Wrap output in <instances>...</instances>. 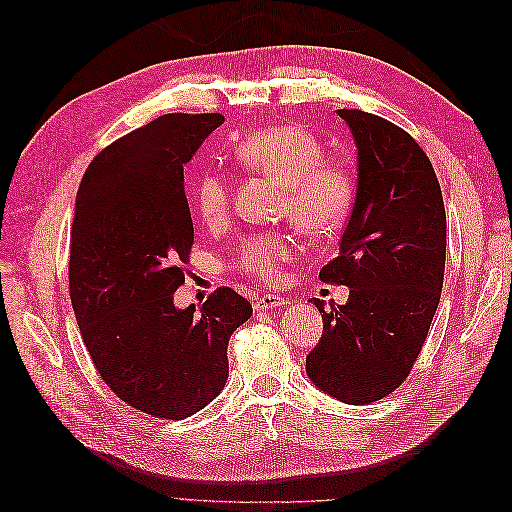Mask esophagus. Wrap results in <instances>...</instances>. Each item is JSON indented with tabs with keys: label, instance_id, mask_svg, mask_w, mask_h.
I'll use <instances>...</instances> for the list:
<instances>
[{
	"label": "esophagus",
	"instance_id": "1",
	"mask_svg": "<svg viewBox=\"0 0 512 512\" xmlns=\"http://www.w3.org/2000/svg\"><path fill=\"white\" fill-rule=\"evenodd\" d=\"M288 301L277 297V294H265V297H258L254 301V309L256 312H267V309H273V307H286Z\"/></svg>",
	"mask_w": 512,
	"mask_h": 512
}]
</instances>
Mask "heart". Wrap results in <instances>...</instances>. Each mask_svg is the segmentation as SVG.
<instances>
[{"instance_id": "heart-1", "label": "heart", "mask_w": 512, "mask_h": 512, "mask_svg": "<svg viewBox=\"0 0 512 512\" xmlns=\"http://www.w3.org/2000/svg\"><path fill=\"white\" fill-rule=\"evenodd\" d=\"M237 164L282 185V211L303 235L331 237L348 220L354 203V179L348 166L324 158V147L299 123H277L243 136L232 151ZM194 209L207 226L226 220L230 181L207 170L194 183ZM288 235H250L239 245L235 265L241 271L273 282L292 256Z\"/></svg>"}]
</instances>
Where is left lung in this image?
Returning <instances> with one entry per match:
<instances>
[{
    "mask_svg": "<svg viewBox=\"0 0 512 512\" xmlns=\"http://www.w3.org/2000/svg\"><path fill=\"white\" fill-rule=\"evenodd\" d=\"M356 145V196L339 256L320 280L344 305L312 299L324 322L305 371L322 393L363 406L393 393L421 352L444 280L446 213L425 151L395 123L339 108Z\"/></svg>",
    "mask_w": 512,
    "mask_h": 512,
    "instance_id": "1",
    "label": "left lung"
}]
</instances>
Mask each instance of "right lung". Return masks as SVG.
I'll list each match as a JSON object with an SVG mask.
<instances>
[{
  "mask_svg": "<svg viewBox=\"0 0 512 512\" xmlns=\"http://www.w3.org/2000/svg\"><path fill=\"white\" fill-rule=\"evenodd\" d=\"M220 113L162 115L100 151L76 192L70 299L83 342L117 397L156 418L203 410L228 380V342L252 316L230 288L177 307L194 243L183 166Z\"/></svg>",
  "mask_w": 512,
  "mask_h": 512,
  "instance_id": "add662e5",
  "label": "right lung"
}]
</instances>
